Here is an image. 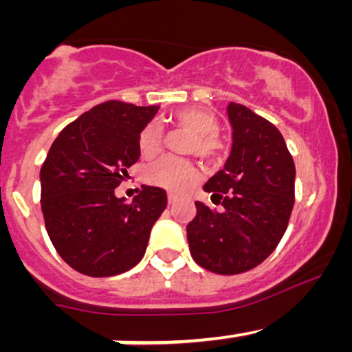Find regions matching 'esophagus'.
Returning a JSON list of instances; mask_svg holds the SVG:
<instances>
[{
    "instance_id": "34e87169",
    "label": "esophagus",
    "mask_w": 352,
    "mask_h": 352,
    "mask_svg": "<svg viewBox=\"0 0 352 352\" xmlns=\"http://www.w3.org/2000/svg\"><path fill=\"white\" fill-rule=\"evenodd\" d=\"M177 199H179V197L173 196V194H168V204L173 206V204H175V202H177Z\"/></svg>"
}]
</instances>
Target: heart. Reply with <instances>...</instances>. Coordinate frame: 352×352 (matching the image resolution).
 Masks as SVG:
<instances>
[{
  "mask_svg": "<svg viewBox=\"0 0 352 352\" xmlns=\"http://www.w3.org/2000/svg\"><path fill=\"white\" fill-rule=\"evenodd\" d=\"M179 126L187 127L194 133L189 143V153H196L202 160H216L221 153V143L218 140L219 124L212 112L201 107H187L175 112L173 116ZM163 143V129L160 124L151 122L141 131L140 150L143 156H153L158 153ZM144 179L148 184L170 192H182L197 179V170L187 160L179 156H163L156 160L144 170Z\"/></svg>",
  "mask_w": 352,
  "mask_h": 352,
  "instance_id": "1",
  "label": "heart"
}]
</instances>
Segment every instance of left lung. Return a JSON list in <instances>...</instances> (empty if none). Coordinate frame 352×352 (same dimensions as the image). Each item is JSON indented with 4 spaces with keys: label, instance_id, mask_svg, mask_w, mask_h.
I'll list each match as a JSON object with an SVG mask.
<instances>
[{
    "label": "left lung",
    "instance_id": "1",
    "mask_svg": "<svg viewBox=\"0 0 352 352\" xmlns=\"http://www.w3.org/2000/svg\"><path fill=\"white\" fill-rule=\"evenodd\" d=\"M226 112L232 151L225 168L204 184L223 209L196 202L187 242L201 267L232 276L257 267L281 242L294 206L296 170L274 124L235 102Z\"/></svg>",
    "mask_w": 352,
    "mask_h": 352
}]
</instances>
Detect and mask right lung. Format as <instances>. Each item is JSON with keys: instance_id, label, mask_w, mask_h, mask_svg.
Returning a JSON list of instances; mask_svg holds the SVG:
<instances>
[{"instance_id": "right-lung-1", "label": "right lung", "mask_w": 352, "mask_h": 352, "mask_svg": "<svg viewBox=\"0 0 352 352\" xmlns=\"http://www.w3.org/2000/svg\"><path fill=\"white\" fill-rule=\"evenodd\" d=\"M158 109L104 102L67 124L49 150L41 168L45 228L63 261L81 274H122L146 252L166 192L143 186L126 204L113 190L140 160V134Z\"/></svg>"}]
</instances>
